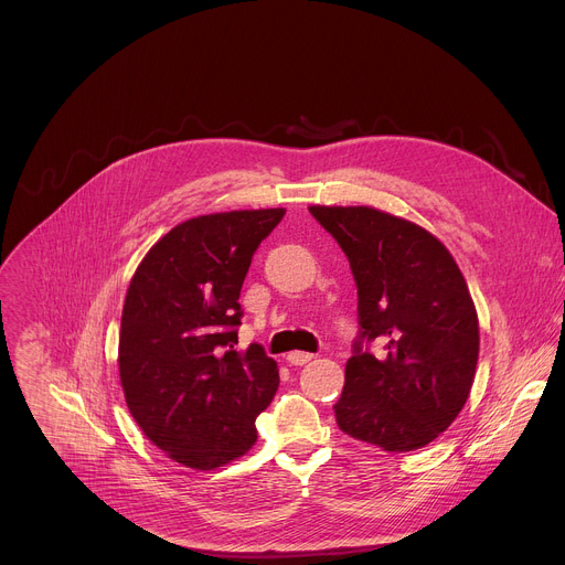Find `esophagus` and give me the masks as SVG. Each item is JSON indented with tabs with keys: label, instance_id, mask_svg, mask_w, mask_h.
I'll use <instances>...</instances> for the list:
<instances>
[{
	"label": "esophagus",
	"instance_id": "34e87169",
	"mask_svg": "<svg viewBox=\"0 0 565 565\" xmlns=\"http://www.w3.org/2000/svg\"><path fill=\"white\" fill-rule=\"evenodd\" d=\"M315 355L312 353H303V351H292V353H288V364H292V366H303V364H308L310 360H312Z\"/></svg>",
	"mask_w": 565,
	"mask_h": 565
}]
</instances>
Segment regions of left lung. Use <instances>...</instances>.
<instances>
[{
    "label": "left lung",
    "instance_id": "obj_1",
    "mask_svg": "<svg viewBox=\"0 0 565 565\" xmlns=\"http://www.w3.org/2000/svg\"><path fill=\"white\" fill-rule=\"evenodd\" d=\"M344 250L358 286L360 338L347 362L338 427L384 451L436 440L462 412L478 362L467 281L425 227L369 205H310ZM377 339L373 356L361 342Z\"/></svg>",
    "mask_w": 565,
    "mask_h": 565
}]
</instances>
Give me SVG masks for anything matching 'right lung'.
<instances>
[{
    "label": "right lung",
    "mask_w": 565,
    "mask_h": 565,
    "mask_svg": "<svg viewBox=\"0 0 565 565\" xmlns=\"http://www.w3.org/2000/svg\"><path fill=\"white\" fill-rule=\"evenodd\" d=\"M284 207L188 218L138 264L122 306L118 371L142 434L183 467L210 471L250 451L279 386L259 344L236 351L241 286Z\"/></svg>",
    "instance_id": "add662e5"
}]
</instances>
